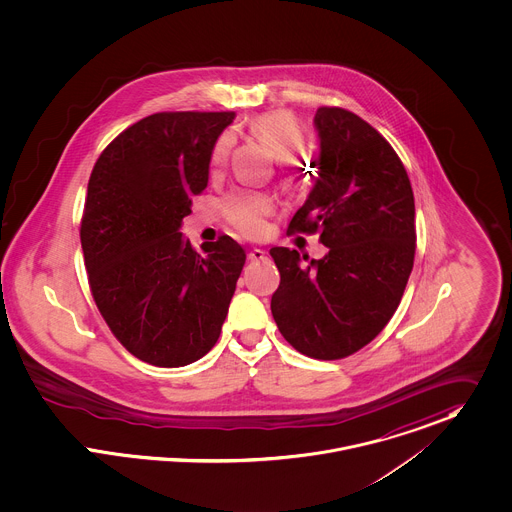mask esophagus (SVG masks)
I'll list each match as a JSON object with an SVG mask.
<instances>
[{"label":"esophagus","instance_id":"esophagus-1","mask_svg":"<svg viewBox=\"0 0 512 512\" xmlns=\"http://www.w3.org/2000/svg\"><path fill=\"white\" fill-rule=\"evenodd\" d=\"M247 257H249V261H253V263H255V261H263V259H267V251H263V249H257V247H255V249H251V251H249V255H247Z\"/></svg>","mask_w":512,"mask_h":512}]
</instances>
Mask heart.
Returning <instances> with one entry per match:
<instances>
[{"label": "heart", "mask_w": 512, "mask_h": 512, "mask_svg": "<svg viewBox=\"0 0 512 512\" xmlns=\"http://www.w3.org/2000/svg\"><path fill=\"white\" fill-rule=\"evenodd\" d=\"M249 133L259 139L267 151L279 159V176L286 186H294L300 180V171L292 163L298 155H302L306 139L298 125V121L286 112H269L257 115L247 125ZM233 139L226 133L222 135L212 151L210 167L218 172L224 169L231 153ZM273 198L261 190L253 188H235L228 192L222 202L220 210L231 228L247 237H261L267 231V218L273 214Z\"/></svg>", "instance_id": "obj_1"}]
</instances>
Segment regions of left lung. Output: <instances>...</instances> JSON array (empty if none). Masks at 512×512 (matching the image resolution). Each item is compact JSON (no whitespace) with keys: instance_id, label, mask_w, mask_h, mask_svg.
Returning <instances> with one entry per match:
<instances>
[{"instance_id":"1","label":"left lung","mask_w":512,"mask_h":512,"mask_svg":"<svg viewBox=\"0 0 512 512\" xmlns=\"http://www.w3.org/2000/svg\"><path fill=\"white\" fill-rule=\"evenodd\" d=\"M318 178L288 233H320L328 247L308 261L273 247L281 284L273 318L296 351L343 359L389 324L408 283L414 249V194L389 141L359 115L318 108Z\"/></svg>"}]
</instances>
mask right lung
I'll return each instance as SVG.
<instances>
[{
    "label": "right lung",
    "mask_w": 512,
    "mask_h": 512,
    "mask_svg": "<svg viewBox=\"0 0 512 512\" xmlns=\"http://www.w3.org/2000/svg\"><path fill=\"white\" fill-rule=\"evenodd\" d=\"M233 112L143 117L102 151L88 182L80 241L92 296L119 343L155 367H184L220 338L243 247L178 231L208 186L210 157Z\"/></svg>",
    "instance_id": "obj_1"
}]
</instances>
